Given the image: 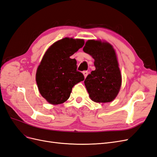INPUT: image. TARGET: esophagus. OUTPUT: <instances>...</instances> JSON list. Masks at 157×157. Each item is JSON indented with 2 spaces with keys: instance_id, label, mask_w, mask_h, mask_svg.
<instances>
[{
  "instance_id": "esophagus-1",
  "label": "esophagus",
  "mask_w": 157,
  "mask_h": 157,
  "mask_svg": "<svg viewBox=\"0 0 157 157\" xmlns=\"http://www.w3.org/2000/svg\"><path fill=\"white\" fill-rule=\"evenodd\" d=\"M88 74V72L87 71H83V75H84V78H86V77H87Z\"/></svg>"
}]
</instances>
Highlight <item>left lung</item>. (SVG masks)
<instances>
[{"label":"left lung","instance_id":"1","mask_svg":"<svg viewBox=\"0 0 157 157\" xmlns=\"http://www.w3.org/2000/svg\"><path fill=\"white\" fill-rule=\"evenodd\" d=\"M83 51L94 59L96 70L84 80L90 99L107 103L115 99L121 86L122 77L115 51L111 44L101 40H88Z\"/></svg>","mask_w":157,"mask_h":157}]
</instances>
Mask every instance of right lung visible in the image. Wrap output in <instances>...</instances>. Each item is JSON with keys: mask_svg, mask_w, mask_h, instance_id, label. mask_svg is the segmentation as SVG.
<instances>
[{"mask_svg": "<svg viewBox=\"0 0 157 157\" xmlns=\"http://www.w3.org/2000/svg\"><path fill=\"white\" fill-rule=\"evenodd\" d=\"M84 44L83 39L66 37L46 50L37 68L36 81L41 96L50 104L67 101L73 87L84 80L77 70V61L70 58Z\"/></svg>", "mask_w": 157, "mask_h": 157, "instance_id": "obj_1", "label": "right lung"}]
</instances>
